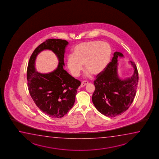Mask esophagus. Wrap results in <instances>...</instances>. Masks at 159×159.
Wrapping results in <instances>:
<instances>
[{"mask_svg":"<svg viewBox=\"0 0 159 159\" xmlns=\"http://www.w3.org/2000/svg\"><path fill=\"white\" fill-rule=\"evenodd\" d=\"M89 83L87 81H83L81 84V87H84V86H85L87 84H88Z\"/></svg>","mask_w":159,"mask_h":159,"instance_id":"esophagus-1","label":"esophagus"}]
</instances>
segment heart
I'll list each match as a JSON object with an SVG mask.
<instances>
[{
  "instance_id": "1",
  "label": "heart",
  "mask_w": 159,
  "mask_h": 159,
  "mask_svg": "<svg viewBox=\"0 0 159 159\" xmlns=\"http://www.w3.org/2000/svg\"><path fill=\"white\" fill-rule=\"evenodd\" d=\"M112 53L110 44L105 42L93 40L76 45L72 49V56L67 57L66 66L74 77H78L86 69L85 76L98 75L102 73L109 63Z\"/></svg>"
}]
</instances>
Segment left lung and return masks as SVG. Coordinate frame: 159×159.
<instances>
[{
  "label": "left lung",
  "mask_w": 159,
  "mask_h": 159,
  "mask_svg": "<svg viewBox=\"0 0 159 159\" xmlns=\"http://www.w3.org/2000/svg\"><path fill=\"white\" fill-rule=\"evenodd\" d=\"M123 54L115 52L112 59L102 73L96 76L93 84L95 90L92 101L96 108L102 115L116 117L126 111L134 100L138 84V72L133 61L130 63L134 68L133 75L121 79L118 75V57Z\"/></svg>",
  "instance_id": "left-lung-1"
}]
</instances>
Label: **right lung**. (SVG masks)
<instances>
[{"mask_svg": "<svg viewBox=\"0 0 159 159\" xmlns=\"http://www.w3.org/2000/svg\"><path fill=\"white\" fill-rule=\"evenodd\" d=\"M66 40L48 39L34 49L30 57L27 70V85L30 94L37 106L49 117L59 118L73 106L80 81L63 69ZM53 51L58 57L59 66L51 73L37 72L34 66L36 57L43 50Z\"/></svg>", "mask_w": 159, "mask_h": 159, "instance_id": "1", "label": "right lung"}]
</instances>
